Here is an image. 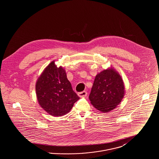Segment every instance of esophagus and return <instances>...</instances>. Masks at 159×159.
<instances>
[{
    "label": "esophagus",
    "mask_w": 159,
    "mask_h": 159,
    "mask_svg": "<svg viewBox=\"0 0 159 159\" xmlns=\"http://www.w3.org/2000/svg\"><path fill=\"white\" fill-rule=\"evenodd\" d=\"M86 95H87V92H86V91H83V92L78 93V96L79 97H86Z\"/></svg>",
    "instance_id": "obj_1"
}]
</instances>
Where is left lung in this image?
<instances>
[{
  "mask_svg": "<svg viewBox=\"0 0 159 159\" xmlns=\"http://www.w3.org/2000/svg\"><path fill=\"white\" fill-rule=\"evenodd\" d=\"M125 93V84L121 76L114 68L110 67L97 75L89 98L96 109L108 113L120 103Z\"/></svg>",
  "mask_w": 159,
  "mask_h": 159,
  "instance_id": "obj_1",
  "label": "left lung"
}]
</instances>
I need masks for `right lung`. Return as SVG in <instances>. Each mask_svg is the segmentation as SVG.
Instances as JSON below:
<instances>
[{
    "instance_id": "obj_1",
    "label": "right lung",
    "mask_w": 159,
    "mask_h": 159,
    "mask_svg": "<svg viewBox=\"0 0 159 159\" xmlns=\"http://www.w3.org/2000/svg\"><path fill=\"white\" fill-rule=\"evenodd\" d=\"M39 104L51 116L60 117L68 113L79 97L73 91L66 72L57 67L55 61L46 67L36 83Z\"/></svg>"
}]
</instances>
